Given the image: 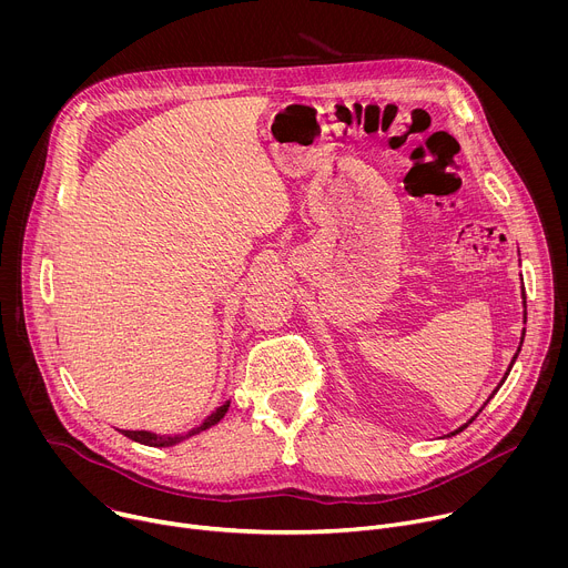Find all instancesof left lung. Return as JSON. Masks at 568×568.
<instances>
[{
    "mask_svg": "<svg viewBox=\"0 0 568 568\" xmlns=\"http://www.w3.org/2000/svg\"><path fill=\"white\" fill-rule=\"evenodd\" d=\"M524 305H526V292H524ZM515 359H517V355H515ZM515 359H513V364H515ZM513 364H510V368H513ZM508 373H510V371H508ZM508 373H506V377H508ZM506 377H504V379H501V384H504V382H506ZM501 384H499V386H501ZM499 386H497V388H495V393H497V390H499ZM495 393H493V395H495ZM493 395H490V397H493ZM488 402H490V399H488ZM483 407H485V404H483ZM476 416H478V414H476ZM476 416H474V418H476ZM474 418H471V420H474ZM471 420H469V423H471ZM469 423H467V425H469ZM467 425H463V427H458V429H456V432H454V434H458V432H463V429H465V427H467ZM454 434H449V436H454Z\"/></svg>",
    "mask_w": 568,
    "mask_h": 568,
    "instance_id": "left-lung-1",
    "label": "left lung"
}]
</instances>
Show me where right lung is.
<instances>
[{
    "mask_svg": "<svg viewBox=\"0 0 568 568\" xmlns=\"http://www.w3.org/2000/svg\"><path fill=\"white\" fill-rule=\"evenodd\" d=\"M226 409H229V402L222 404L220 409H215L200 427L191 429L189 434H180V436H156V434H150V432H121V429H119V432H121L123 436H128L130 440L141 443V445H150V447H171V445H178V443H182V440H186V438H191V436H195V434H200V432H204V429L217 425V423L224 418Z\"/></svg>",
    "mask_w": 568,
    "mask_h": 568,
    "instance_id": "right-lung-1",
    "label": "right lung"
}]
</instances>
